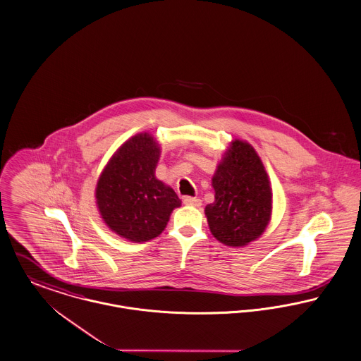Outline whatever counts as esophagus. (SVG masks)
<instances>
[{
  "label": "esophagus",
  "instance_id": "34e87169",
  "mask_svg": "<svg viewBox=\"0 0 361 361\" xmlns=\"http://www.w3.org/2000/svg\"><path fill=\"white\" fill-rule=\"evenodd\" d=\"M184 204L187 206H194V207H199L202 204V200L197 199V197H191V196H187L184 197Z\"/></svg>",
  "mask_w": 361,
  "mask_h": 361
}]
</instances>
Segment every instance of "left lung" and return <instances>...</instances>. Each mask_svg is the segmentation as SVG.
Returning a JSON list of instances; mask_svg holds the SVG:
<instances>
[{
    "mask_svg": "<svg viewBox=\"0 0 361 361\" xmlns=\"http://www.w3.org/2000/svg\"><path fill=\"white\" fill-rule=\"evenodd\" d=\"M214 202L204 207L212 235L229 247H245L267 229L272 216V190L258 154L235 139L212 178Z\"/></svg>",
    "mask_w": 361,
    "mask_h": 361,
    "instance_id": "left-lung-1",
    "label": "left lung"
}]
</instances>
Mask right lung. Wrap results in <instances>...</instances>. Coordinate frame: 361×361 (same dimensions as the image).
<instances>
[{"instance_id":"obj_1","label":"right lung","mask_w":361,"mask_h":361,"mask_svg":"<svg viewBox=\"0 0 361 361\" xmlns=\"http://www.w3.org/2000/svg\"><path fill=\"white\" fill-rule=\"evenodd\" d=\"M161 147L149 133L126 140L99 176L96 206L104 224L118 236L148 242L166 228L170 214L181 200L155 177Z\"/></svg>"}]
</instances>
